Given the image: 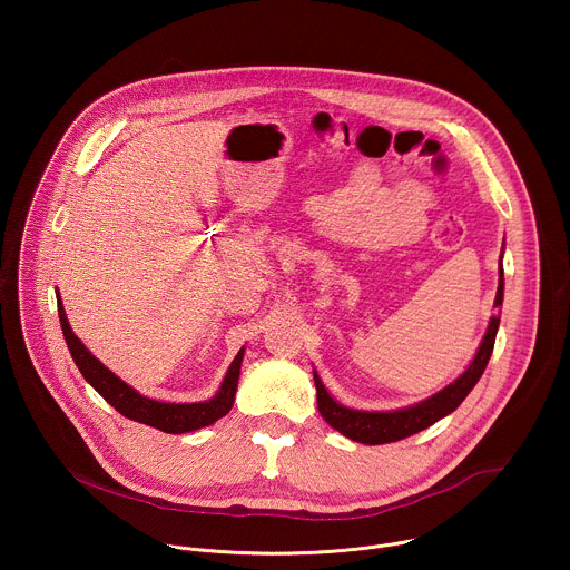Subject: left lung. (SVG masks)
Wrapping results in <instances>:
<instances>
[{
	"instance_id": "1",
	"label": "left lung",
	"mask_w": 570,
	"mask_h": 570,
	"mask_svg": "<svg viewBox=\"0 0 570 570\" xmlns=\"http://www.w3.org/2000/svg\"><path fill=\"white\" fill-rule=\"evenodd\" d=\"M503 304V266H499V291H497V302L494 306ZM499 322L501 317L494 315L490 320V327H487V334L478 347L475 358L466 367L462 376H458L451 385H446L442 392L433 394L431 399L411 405V409L394 411V413H363V411H352L345 409V405L336 403L330 392L324 390L320 376L313 372L315 390H317V411L324 417L330 426L341 431L345 438L363 444H385V442H396L403 438H411L438 420L446 417L453 413L458 405L464 401V396L473 390L478 379L482 376L487 363H490V356L494 352L497 343V332H499Z\"/></svg>"
}]
</instances>
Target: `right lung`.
<instances>
[{
	"label": "right lung",
	"instance_id": "right-lung-1",
	"mask_svg": "<svg viewBox=\"0 0 570 570\" xmlns=\"http://www.w3.org/2000/svg\"><path fill=\"white\" fill-rule=\"evenodd\" d=\"M58 317H60L65 343L69 347V354H71L76 367L80 370V374L86 376V381L124 417L146 424V426H153L157 431H165V433H189V431H198L203 426L214 424L216 420L225 417L232 411L236 385H238L243 350L232 361V365L220 383V390L214 399L203 401V403H161V401H153V399H146L139 392H135L128 383H124L119 376H115L97 356H92L86 350V345L73 336L71 327H69L60 295H58Z\"/></svg>",
	"mask_w": 570,
	"mask_h": 570
}]
</instances>
